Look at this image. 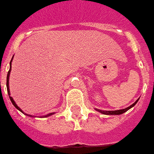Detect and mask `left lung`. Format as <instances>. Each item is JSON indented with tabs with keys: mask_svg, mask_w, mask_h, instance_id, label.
Here are the masks:
<instances>
[{
	"mask_svg": "<svg viewBox=\"0 0 154 154\" xmlns=\"http://www.w3.org/2000/svg\"><path fill=\"white\" fill-rule=\"evenodd\" d=\"M138 100H139V99H138ZM138 100H137L135 103H133L131 106H128L127 108H125V109L117 110V111H101V110H97V111H98L99 112L103 113V114H105V115H120V114H122V113L125 112L126 111H128L130 108H131L132 106H134V105L137 103Z\"/></svg>",
	"mask_w": 154,
	"mask_h": 154,
	"instance_id": "left-lung-1",
	"label": "left lung"
}]
</instances>
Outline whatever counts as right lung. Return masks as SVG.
Listing matches in <instances>:
<instances>
[{"label":"right lung","instance_id":"right-lung-1","mask_svg":"<svg viewBox=\"0 0 154 154\" xmlns=\"http://www.w3.org/2000/svg\"><path fill=\"white\" fill-rule=\"evenodd\" d=\"M11 61H12V59H11V63H10V64H11V67H10V70L8 71L7 78H6V87H7V92H8V94H9V97H10V99H11V103H13V105H14V106H15V107H16V108H17V109L19 110V111H20L21 112H22V110L20 109V107H19V106H18L17 105H16V103H14V101L13 100V98H12V97H11V96H10V94H10V89H9V76H10V73H11ZM52 114H53V113H50V114H48V115L45 116H49L52 115ZM26 115H27V114H26ZM28 116H30V115H28ZM45 116H44V117H45Z\"/></svg>","mask_w":154,"mask_h":154}]
</instances>
